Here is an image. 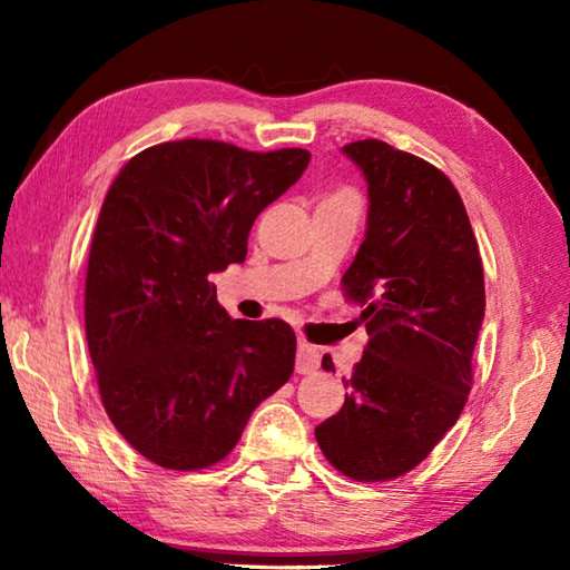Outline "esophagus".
Segmentation results:
<instances>
[{
	"label": "esophagus",
	"instance_id": "obj_1",
	"mask_svg": "<svg viewBox=\"0 0 570 570\" xmlns=\"http://www.w3.org/2000/svg\"><path fill=\"white\" fill-rule=\"evenodd\" d=\"M320 360L322 354L316 346H312L308 342H298L296 346V372L298 374H314L320 370Z\"/></svg>",
	"mask_w": 570,
	"mask_h": 570
}]
</instances>
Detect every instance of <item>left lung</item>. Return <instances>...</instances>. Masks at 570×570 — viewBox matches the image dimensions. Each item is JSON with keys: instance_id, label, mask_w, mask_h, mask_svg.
Segmentation results:
<instances>
[{"instance_id": "1", "label": "left lung", "mask_w": 570, "mask_h": 570, "mask_svg": "<svg viewBox=\"0 0 570 570\" xmlns=\"http://www.w3.org/2000/svg\"><path fill=\"white\" fill-rule=\"evenodd\" d=\"M342 153L366 180V230L344 292L366 304L370 342L344 404L316 428L324 458L352 480H392L458 422L485 316L478 240L460 193L435 166L382 140ZM332 370V356H324Z\"/></svg>"}]
</instances>
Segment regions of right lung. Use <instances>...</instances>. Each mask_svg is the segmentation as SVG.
Here are the masks:
<instances>
[{"label":"right lung","mask_w":570,"mask_h":570,"mask_svg":"<svg viewBox=\"0 0 570 570\" xmlns=\"http://www.w3.org/2000/svg\"><path fill=\"white\" fill-rule=\"evenodd\" d=\"M308 160L298 148L160 142L125 163L105 196L85 332L105 412L160 468L216 465L292 377V326L230 320L208 276L244 262L256 216Z\"/></svg>","instance_id":"right-lung-1"}]
</instances>
